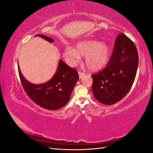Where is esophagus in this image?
Wrapping results in <instances>:
<instances>
[{
	"instance_id": "1",
	"label": "esophagus",
	"mask_w": 153,
	"mask_h": 153,
	"mask_svg": "<svg viewBox=\"0 0 153 153\" xmlns=\"http://www.w3.org/2000/svg\"><path fill=\"white\" fill-rule=\"evenodd\" d=\"M78 75H79V78H82L83 76L85 75V73L82 72V71H78Z\"/></svg>"
}]
</instances>
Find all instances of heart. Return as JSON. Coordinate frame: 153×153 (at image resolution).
<instances>
[{
	"instance_id": "b5f03b06",
	"label": "heart",
	"mask_w": 153,
	"mask_h": 153,
	"mask_svg": "<svg viewBox=\"0 0 153 153\" xmlns=\"http://www.w3.org/2000/svg\"><path fill=\"white\" fill-rule=\"evenodd\" d=\"M110 55V46L95 40L80 41L76 44L75 48L66 47L63 52L64 59L71 66H75L79 63L81 56H85L86 66L92 71L103 68L108 62Z\"/></svg>"
}]
</instances>
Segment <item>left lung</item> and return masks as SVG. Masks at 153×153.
<instances>
[{"mask_svg":"<svg viewBox=\"0 0 153 153\" xmlns=\"http://www.w3.org/2000/svg\"><path fill=\"white\" fill-rule=\"evenodd\" d=\"M138 65V55L135 44L126 35L120 34L107 66L92 75L94 98L106 105L121 100L131 89Z\"/></svg>","mask_w":153,"mask_h":153,"instance_id":"obj_1","label":"left lung"}]
</instances>
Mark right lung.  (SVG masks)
<instances>
[{
  "label": "right lung",
  "instance_id": "add662e5",
  "mask_svg": "<svg viewBox=\"0 0 153 153\" xmlns=\"http://www.w3.org/2000/svg\"><path fill=\"white\" fill-rule=\"evenodd\" d=\"M52 43L54 40L42 34H37ZM18 73L23 87L29 98L41 107L50 110L62 108L69 101L74 87L79 78L75 69L71 68L60 59L53 76L44 84H32L24 77L18 63Z\"/></svg>",
  "mask_w": 153,
  "mask_h": 153
}]
</instances>
